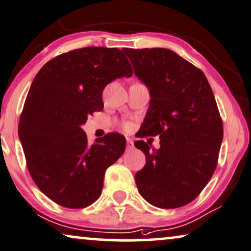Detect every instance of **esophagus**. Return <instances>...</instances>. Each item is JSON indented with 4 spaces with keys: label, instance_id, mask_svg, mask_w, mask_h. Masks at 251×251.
Instances as JSON below:
<instances>
[{
    "label": "esophagus",
    "instance_id": "esophagus-1",
    "mask_svg": "<svg viewBox=\"0 0 251 251\" xmlns=\"http://www.w3.org/2000/svg\"><path fill=\"white\" fill-rule=\"evenodd\" d=\"M131 148H133L132 139L129 138V137H126V149H131Z\"/></svg>",
    "mask_w": 251,
    "mask_h": 251
}]
</instances>
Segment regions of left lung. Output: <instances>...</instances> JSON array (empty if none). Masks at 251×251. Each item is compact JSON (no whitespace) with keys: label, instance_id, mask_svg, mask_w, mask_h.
I'll use <instances>...</instances> for the list:
<instances>
[{"label":"left lung","instance_id":"obj_1","mask_svg":"<svg viewBox=\"0 0 251 251\" xmlns=\"http://www.w3.org/2000/svg\"><path fill=\"white\" fill-rule=\"evenodd\" d=\"M150 91L138 137L157 136L160 149L135 146L146 164L135 175L139 194L160 209L193 201L212 177L223 142V120L204 73L166 48L123 50Z\"/></svg>","mask_w":251,"mask_h":251}]
</instances>
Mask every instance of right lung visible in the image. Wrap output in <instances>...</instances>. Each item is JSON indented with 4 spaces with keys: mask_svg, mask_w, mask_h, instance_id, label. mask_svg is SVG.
<instances>
[{
    "mask_svg": "<svg viewBox=\"0 0 251 251\" xmlns=\"http://www.w3.org/2000/svg\"><path fill=\"white\" fill-rule=\"evenodd\" d=\"M131 75L122 50L85 47L48 61L34 77L18 135L34 183L56 204L83 209L101 195L106 169L123 154L126 138L112 132L89 144L82 126L103 108L107 84Z\"/></svg>",
    "mask_w": 251,
    "mask_h": 251,
    "instance_id": "add662e5",
    "label": "right lung"
}]
</instances>
